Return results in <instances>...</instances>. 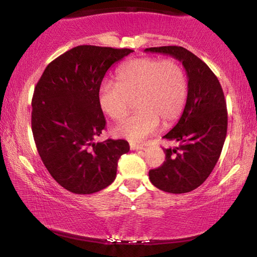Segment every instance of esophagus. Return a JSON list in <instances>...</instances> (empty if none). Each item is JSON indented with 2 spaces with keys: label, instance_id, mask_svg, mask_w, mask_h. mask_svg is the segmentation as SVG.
<instances>
[{
  "label": "esophagus",
  "instance_id": "1",
  "mask_svg": "<svg viewBox=\"0 0 257 257\" xmlns=\"http://www.w3.org/2000/svg\"><path fill=\"white\" fill-rule=\"evenodd\" d=\"M130 149H131L132 151H138V150H144V146L143 145H137V144L131 143V144H130Z\"/></svg>",
  "mask_w": 257,
  "mask_h": 257
}]
</instances>
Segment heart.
<instances>
[{
    "label": "heart",
    "instance_id": "heart-1",
    "mask_svg": "<svg viewBox=\"0 0 257 257\" xmlns=\"http://www.w3.org/2000/svg\"><path fill=\"white\" fill-rule=\"evenodd\" d=\"M118 83L105 80L98 93L99 106L113 120H121L133 101L139 111L122 120L114 135L130 142H143L163 120L171 125L182 114L188 97V79L181 64L173 59L143 57L118 69Z\"/></svg>",
    "mask_w": 257,
    "mask_h": 257
}]
</instances>
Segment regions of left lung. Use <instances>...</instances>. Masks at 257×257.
<instances>
[{
  "mask_svg": "<svg viewBox=\"0 0 257 257\" xmlns=\"http://www.w3.org/2000/svg\"><path fill=\"white\" fill-rule=\"evenodd\" d=\"M170 55L184 65L188 77V97L178 124L164 136L179 143L164 149L166 161L149 172L157 188L173 194L188 193L202 185L219 160L227 136V105L221 84L205 62L182 47L145 49Z\"/></svg>",
  "mask_w": 257,
  "mask_h": 257,
  "instance_id": "1",
  "label": "left lung"
}]
</instances>
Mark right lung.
<instances>
[{"label": "right lung", "mask_w": 257, "mask_h": 257, "mask_svg": "<svg viewBox=\"0 0 257 257\" xmlns=\"http://www.w3.org/2000/svg\"><path fill=\"white\" fill-rule=\"evenodd\" d=\"M131 52L78 45L54 59L35 87V144L49 173L69 192L92 194L106 188L117 175L119 158L130 151L126 140H93L106 124L98 101L101 80Z\"/></svg>", "instance_id": "1"}]
</instances>
